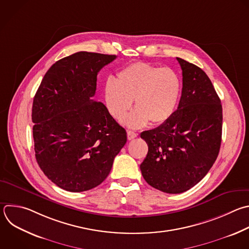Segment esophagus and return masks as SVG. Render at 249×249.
I'll list each match as a JSON object with an SVG mask.
<instances>
[{"label":"esophagus","instance_id":"obj_1","mask_svg":"<svg viewBox=\"0 0 249 249\" xmlns=\"http://www.w3.org/2000/svg\"><path fill=\"white\" fill-rule=\"evenodd\" d=\"M127 136H128V140L132 141V140H134V139H136L138 137V134H136L135 132H132V131H128L127 132Z\"/></svg>","mask_w":249,"mask_h":249}]
</instances>
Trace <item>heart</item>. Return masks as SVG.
Listing matches in <instances>:
<instances>
[{
	"instance_id": "1",
	"label": "heart",
	"mask_w": 249,
	"mask_h": 249,
	"mask_svg": "<svg viewBox=\"0 0 249 249\" xmlns=\"http://www.w3.org/2000/svg\"><path fill=\"white\" fill-rule=\"evenodd\" d=\"M181 94V80L168 67L146 62L131 63L108 78L105 84V102L111 116L122 122L132 107L136 109L127 123L132 128L166 122L175 112Z\"/></svg>"
}]
</instances>
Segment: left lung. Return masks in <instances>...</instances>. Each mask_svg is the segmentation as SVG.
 I'll return each instance as SVG.
<instances>
[{
	"mask_svg": "<svg viewBox=\"0 0 249 249\" xmlns=\"http://www.w3.org/2000/svg\"><path fill=\"white\" fill-rule=\"evenodd\" d=\"M183 75L178 109L141 138L148 146L140 165L145 182L163 193L181 194L198 182L214 164L222 139V105L206 73L177 57Z\"/></svg>",
	"mask_w": 249,
	"mask_h": 249,
	"instance_id": "left-lung-1",
	"label": "left lung"
}]
</instances>
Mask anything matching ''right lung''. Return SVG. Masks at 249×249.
<instances>
[{
    "label": "right lung",
    "mask_w": 249,
    "mask_h": 249,
    "mask_svg": "<svg viewBox=\"0 0 249 249\" xmlns=\"http://www.w3.org/2000/svg\"><path fill=\"white\" fill-rule=\"evenodd\" d=\"M113 54L79 52L53 63L34 97L36 160L57 187L89 191L108 176L127 133L107 107L93 100L100 70Z\"/></svg>",
    "instance_id": "obj_1"
}]
</instances>
